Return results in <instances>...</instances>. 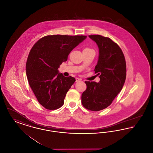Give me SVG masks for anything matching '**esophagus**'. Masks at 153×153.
<instances>
[{
	"label": "esophagus",
	"instance_id": "obj_1",
	"mask_svg": "<svg viewBox=\"0 0 153 153\" xmlns=\"http://www.w3.org/2000/svg\"><path fill=\"white\" fill-rule=\"evenodd\" d=\"M81 81V79H79V78H78V77H76V82H79V81Z\"/></svg>",
	"mask_w": 153,
	"mask_h": 153
}]
</instances>
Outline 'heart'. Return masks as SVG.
Here are the masks:
<instances>
[{
    "mask_svg": "<svg viewBox=\"0 0 153 153\" xmlns=\"http://www.w3.org/2000/svg\"><path fill=\"white\" fill-rule=\"evenodd\" d=\"M87 49H88V48H87Z\"/></svg>",
    "mask_w": 153,
    "mask_h": 153,
    "instance_id": "b5f03b06",
    "label": "heart"
}]
</instances>
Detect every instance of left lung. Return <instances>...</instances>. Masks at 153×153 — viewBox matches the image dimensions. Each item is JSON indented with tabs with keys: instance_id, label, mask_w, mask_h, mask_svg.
I'll use <instances>...</instances> for the list:
<instances>
[{
	"instance_id": "left-lung-1",
	"label": "left lung",
	"mask_w": 153,
	"mask_h": 153,
	"mask_svg": "<svg viewBox=\"0 0 153 153\" xmlns=\"http://www.w3.org/2000/svg\"><path fill=\"white\" fill-rule=\"evenodd\" d=\"M97 44L99 56L95 72L100 80L85 81L86 90L81 95V102L86 109L99 111L108 107L123 87L126 78V63L119 45L108 37L91 35Z\"/></svg>"
}]
</instances>
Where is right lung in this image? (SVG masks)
<instances>
[{
    "label": "right lung",
    "mask_w": 153,
    "mask_h": 153,
    "mask_svg": "<svg viewBox=\"0 0 153 153\" xmlns=\"http://www.w3.org/2000/svg\"><path fill=\"white\" fill-rule=\"evenodd\" d=\"M85 36L53 35L39 39L30 51L26 71L30 87L39 103L46 109L62 107L66 94L75 79L58 73V68L67 61L73 49Z\"/></svg>",
    "instance_id": "right-lung-1"
}]
</instances>
